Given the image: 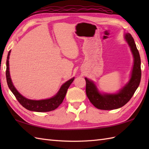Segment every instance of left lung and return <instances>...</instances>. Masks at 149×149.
I'll list each match as a JSON object with an SVG mask.
<instances>
[{
	"label": "left lung",
	"mask_w": 149,
	"mask_h": 149,
	"mask_svg": "<svg viewBox=\"0 0 149 149\" xmlns=\"http://www.w3.org/2000/svg\"><path fill=\"white\" fill-rule=\"evenodd\" d=\"M134 57V65L132 70L131 79L128 84L117 94L102 95L98 91L95 85L92 81L85 78L86 80V93L91 103L97 109L102 110H111L118 109L127 104L133 96L140 83L141 70L140 54L137 49L133 38L127 33L125 35Z\"/></svg>",
	"instance_id": "left-lung-1"
}]
</instances>
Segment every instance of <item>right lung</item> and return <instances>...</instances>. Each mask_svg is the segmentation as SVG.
Here are the masks:
<instances>
[{"instance_id":"obj_1","label":"right lung","mask_w":149,"mask_h":149,"mask_svg":"<svg viewBox=\"0 0 149 149\" xmlns=\"http://www.w3.org/2000/svg\"><path fill=\"white\" fill-rule=\"evenodd\" d=\"M10 52L11 50H9L8 52L7 61H6V80H7V83L9 88L12 91V93H13L16 99L18 101V102L26 109L29 111H33L48 112L56 109L63 102L68 88H69L70 85L72 84L73 81L74 80V78L71 79H70L67 82H66L65 84H63L61 88H60L58 93H57L56 95L52 98L41 100H33L27 99L26 98L21 95L18 92V91L15 89V88L11 82L9 71V58Z\"/></svg>"}]
</instances>
